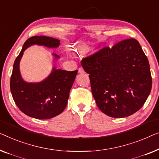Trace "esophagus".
<instances>
[{
	"instance_id": "obj_1",
	"label": "esophagus",
	"mask_w": 159,
	"mask_h": 159,
	"mask_svg": "<svg viewBox=\"0 0 159 159\" xmlns=\"http://www.w3.org/2000/svg\"><path fill=\"white\" fill-rule=\"evenodd\" d=\"M85 72L84 68H81V67H80V68H79V73H84Z\"/></svg>"
}]
</instances>
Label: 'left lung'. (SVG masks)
Segmentation results:
<instances>
[{
  "instance_id": "left-lung-1",
  "label": "left lung",
  "mask_w": 159,
  "mask_h": 159,
  "mask_svg": "<svg viewBox=\"0 0 159 159\" xmlns=\"http://www.w3.org/2000/svg\"><path fill=\"white\" fill-rule=\"evenodd\" d=\"M93 97L100 110L115 118L128 117L143 106L152 87L148 60L134 38L104 46L83 58Z\"/></svg>"
}]
</instances>
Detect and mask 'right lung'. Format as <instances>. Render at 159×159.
<instances>
[{
	"mask_svg": "<svg viewBox=\"0 0 159 159\" xmlns=\"http://www.w3.org/2000/svg\"><path fill=\"white\" fill-rule=\"evenodd\" d=\"M34 44L55 48L60 43L59 39L45 36L29 38L13 63L10 89L16 104L22 112L35 119H50L61 114L66 107L78 70L67 71L53 68L49 76L41 82L24 81L20 73L19 62L24 51ZM53 55L55 59L60 57Z\"/></svg>",
	"mask_w": 159,
	"mask_h": 159,
	"instance_id": "1",
	"label": "right lung"
}]
</instances>
